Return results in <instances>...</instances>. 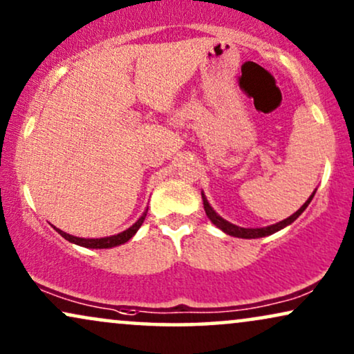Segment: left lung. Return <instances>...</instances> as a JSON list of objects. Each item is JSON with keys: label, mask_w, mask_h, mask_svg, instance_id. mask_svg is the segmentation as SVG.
<instances>
[{"label": "left lung", "mask_w": 354, "mask_h": 354, "mask_svg": "<svg viewBox=\"0 0 354 354\" xmlns=\"http://www.w3.org/2000/svg\"><path fill=\"white\" fill-rule=\"evenodd\" d=\"M201 194H203V203H204V210H205V214H207V217L210 218V222H212L214 225H216V227H218V229H221L222 232H225L227 235L239 236V239H261V236L271 235V234H274V232H277V230L284 229V227L290 225V223H292L294 221H296V218H297L299 216H301V214L304 212V210L307 209V205L310 204L312 198H314V196H315V191L312 192L310 198H308V199L306 201V203H304L302 207L299 209L297 212H294L292 216L288 217V218H284V221H281V222L274 223V225H270V227H261V229H243V227L234 225V223H230L229 221H225V218H222V217L218 216V214L216 212V210H214L212 207H210L209 201H207V198H205V196H204V192H201Z\"/></svg>", "instance_id": "left-lung-1"}]
</instances>
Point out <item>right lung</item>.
<instances>
[{"mask_svg": "<svg viewBox=\"0 0 354 354\" xmlns=\"http://www.w3.org/2000/svg\"><path fill=\"white\" fill-rule=\"evenodd\" d=\"M147 212H149V209H145V212L142 214L140 218H138V221L133 223L132 227H129L127 230L120 232V234H118V235L104 236V239H80V236H73V235L66 234V232H62L60 229H55V227H53V229H55L62 236H64L65 240H68L75 245H80V247H84V248H113V247H118V245L125 243V241H129L133 235L137 234V230L140 229V225L145 221Z\"/></svg>", "mask_w": 354, "mask_h": 354, "instance_id": "add662e5", "label": "right lung"}]
</instances>
